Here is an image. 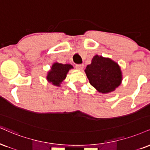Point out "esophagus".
I'll return each mask as SVG.
<instances>
[{"label": "esophagus", "mask_w": 150, "mask_h": 150, "mask_svg": "<svg viewBox=\"0 0 150 150\" xmlns=\"http://www.w3.org/2000/svg\"><path fill=\"white\" fill-rule=\"evenodd\" d=\"M75 68H76L77 70H82L83 69V68H84V65H83V64H77V65H76V66H75Z\"/></svg>", "instance_id": "esophagus-1"}]
</instances>
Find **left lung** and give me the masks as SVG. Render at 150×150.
<instances>
[{"label":"left lung","mask_w":150,"mask_h":150,"mask_svg":"<svg viewBox=\"0 0 150 150\" xmlns=\"http://www.w3.org/2000/svg\"><path fill=\"white\" fill-rule=\"evenodd\" d=\"M89 83L99 93L114 91L122 82L120 66L110 58L95 55L84 70Z\"/></svg>","instance_id":"8db88e82"}]
</instances>
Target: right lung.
Returning <instances> with one entry per match:
<instances>
[{
  "label": "right lung",
  "mask_w": 150,
  "mask_h": 150,
  "mask_svg": "<svg viewBox=\"0 0 150 150\" xmlns=\"http://www.w3.org/2000/svg\"><path fill=\"white\" fill-rule=\"evenodd\" d=\"M71 64H62L55 62L52 64L51 69L48 71L46 78L54 86H61V83L66 78L68 71L73 69Z\"/></svg>",
  "instance_id": "obj_1"
}]
</instances>
